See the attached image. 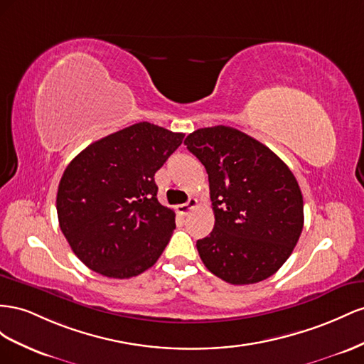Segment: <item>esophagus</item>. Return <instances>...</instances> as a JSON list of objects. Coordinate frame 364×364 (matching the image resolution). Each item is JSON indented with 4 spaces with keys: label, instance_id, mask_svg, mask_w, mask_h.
<instances>
[{
    "label": "esophagus",
    "instance_id": "esophagus-1",
    "mask_svg": "<svg viewBox=\"0 0 364 364\" xmlns=\"http://www.w3.org/2000/svg\"><path fill=\"white\" fill-rule=\"evenodd\" d=\"M196 205H198V201H196V198H189L188 203L176 205V212H178L180 215H188L192 209H195Z\"/></svg>",
    "mask_w": 364,
    "mask_h": 364
}]
</instances>
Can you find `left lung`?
<instances>
[{"mask_svg": "<svg viewBox=\"0 0 364 364\" xmlns=\"http://www.w3.org/2000/svg\"><path fill=\"white\" fill-rule=\"evenodd\" d=\"M209 175L215 227L196 241L210 273L232 285L273 276L304 228V198L288 166L265 144L224 124L184 140Z\"/></svg>", "mask_w": 364, "mask_h": 364, "instance_id": "8db88e82", "label": "left lung"}]
</instances>
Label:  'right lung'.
<instances>
[{"label":"right lung","mask_w":364,"mask_h":364,"mask_svg":"<svg viewBox=\"0 0 364 364\" xmlns=\"http://www.w3.org/2000/svg\"><path fill=\"white\" fill-rule=\"evenodd\" d=\"M184 134L140 122L91 143L59 181L56 210L71 250L92 272L129 279L151 268L175 228L154 175Z\"/></svg>","instance_id":"1"}]
</instances>
